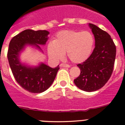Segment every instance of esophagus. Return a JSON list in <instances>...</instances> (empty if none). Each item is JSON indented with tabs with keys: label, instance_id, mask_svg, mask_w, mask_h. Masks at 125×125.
<instances>
[{
	"label": "esophagus",
	"instance_id": "esophagus-1",
	"mask_svg": "<svg viewBox=\"0 0 125 125\" xmlns=\"http://www.w3.org/2000/svg\"><path fill=\"white\" fill-rule=\"evenodd\" d=\"M60 67H65V68H70V65H68V64H65V63H61L60 65Z\"/></svg>",
	"mask_w": 125,
	"mask_h": 125
}]
</instances>
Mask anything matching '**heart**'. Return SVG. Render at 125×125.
<instances>
[{
    "mask_svg": "<svg viewBox=\"0 0 125 125\" xmlns=\"http://www.w3.org/2000/svg\"><path fill=\"white\" fill-rule=\"evenodd\" d=\"M95 40L88 31L63 30L48 45L49 57L54 61L62 60L66 52L68 59L76 63L83 62L90 57Z\"/></svg>",
    "mask_w": 125,
    "mask_h": 125,
    "instance_id": "1",
    "label": "heart"
}]
</instances>
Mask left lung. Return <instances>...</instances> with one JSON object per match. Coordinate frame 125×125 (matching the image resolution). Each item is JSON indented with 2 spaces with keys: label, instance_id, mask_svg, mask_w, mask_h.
Wrapping results in <instances>:
<instances>
[{
  "label": "left lung",
  "instance_id": "8db88e82",
  "mask_svg": "<svg viewBox=\"0 0 125 125\" xmlns=\"http://www.w3.org/2000/svg\"><path fill=\"white\" fill-rule=\"evenodd\" d=\"M88 25L95 37V48L85 61L77 65L81 74L74 82L82 90L91 92L102 88L111 77L116 47L109 33L93 24Z\"/></svg>",
  "mask_w": 125,
  "mask_h": 125
}]
</instances>
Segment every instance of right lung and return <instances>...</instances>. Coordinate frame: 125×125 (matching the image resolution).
<instances>
[{"mask_svg":"<svg viewBox=\"0 0 125 125\" xmlns=\"http://www.w3.org/2000/svg\"><path fill=\"white\" fill-rule=\"evenodd\" d=\"M49 32L47 30H25L13 37L9 44L7 57L10 66L16 82L25 90L39 93L50 87L59 70L51 68L44 63L30 66L20 61L21 53L27 46L43 52L40 45H45Z\"/></svg>","mask_w":125,"mask_h":125,"instance_id":"right-lung-1","label":"right lung"}]
</instances>
